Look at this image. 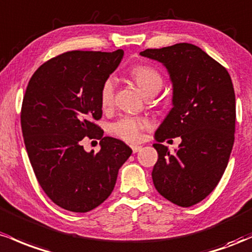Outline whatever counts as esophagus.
Returning <instances> with one entry per match:
<instances>
[{"label":"esophagus","instance_id":"esophagus-1","mask_svg":"<svg viewBox=\"0 0 252 252\" xmlns=\"http://www.w3.org/2000/svg\"><path fill=\"white\" fill-rule=\"evenodd\" d=\"M131 149H132V151H133V154H137L138 151H140L141 146H139V145H132Z\"/></svg>","mask_w":252,"mask_h":252}]
</instances>
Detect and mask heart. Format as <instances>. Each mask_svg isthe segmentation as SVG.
Returning a JSON list of instances; mask_svg holds the SVG:
<instances>
[{"label":"heart","instance_id":"obj_1","mask_svg":"<svg viewBox=\"0 0 252 252\" xmlns=\"http://www.w3.org/2000/svg\"><path fill=\"white\" fill-rule=\"evenodd\" d=\"M129 77L133 80L145 95L157 94L163 86V77L160 72L149 65H135L128 71ZM115 82L107 78L100 90V104L102 109H109L114 101ZM149 126L148 121L143 118L123 115L109 124L108 129L115 137L127 143H135L141 138L143 131Z\"/></svg>","mask_w":252,"mask_h":252}]
</instances>
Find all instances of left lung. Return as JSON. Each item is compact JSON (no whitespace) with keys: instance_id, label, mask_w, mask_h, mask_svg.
Segmentation results:
<instances>
[{"instance_id":"8db88e82","label":"left lung","mask_w":252,"mask_h":252,"mask_svg":"<svg viewBox=\"0 0 252 252\" xmlns=\"http://www.w3.org/2000/svg\"><path fill=\"white\" fill-rule=\"evenodd\" d=\"M140 56L160 62L172 82V108L158 127L152 170L157 191L181 207L202 201L224 174L234 141L236 95L230 73L193 44L148 49ZM181 136L177 154L160 142Z\"/></svg>"}]
</instances>
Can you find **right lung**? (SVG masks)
<instances>
[{
    "mask_svg": "<svg viewBox=\"0 0 252 252\" xmlns=\"http://www.w3.org/2000/svg\"><path fill=\"white\" fill-rule=\"evenodd\" d=\"M124 51H70L50 59L31 77L21 107L28 158L45 194L56 205L86 213L111 195L120 166L132 150L103 137L100 90L123 59ZM100 139L97 154L80 145Z\"/></svg>",
    "mask_w": 252,
    "mask_h": 252,
    "instance_id": "obj_1",
    "label": "right lung"
}]
</instances>
